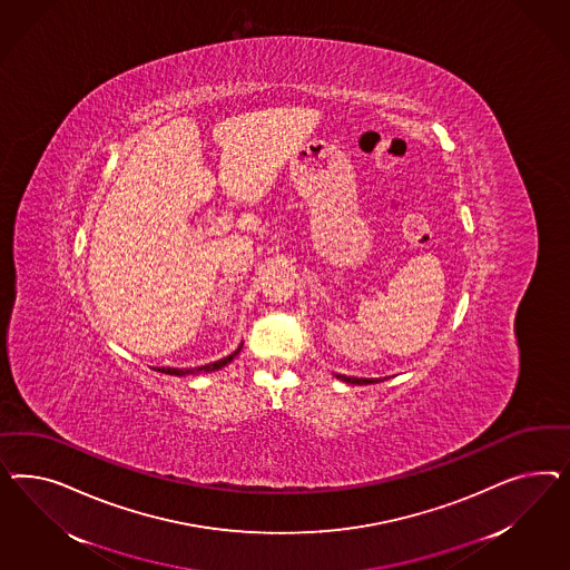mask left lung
I'll return each mask as SVG.
<instances>
[{
	"label": "left lung",
	"instance_id": "8db88e82",
	"mask_svg": "<svg viewBox=\"0 0 570 570\" xmlns=\"http://www.w3.org/2000/svg\"><path fill=\"white\" fill-rule=\"evenodd\" d=\"M336 379L345 380V382H351V384H374V382H379L380 379H351V376H341V374H336Z\"/></svg>",
	"mask_w": 570,
	"mask_h": 570
}]
</instances>
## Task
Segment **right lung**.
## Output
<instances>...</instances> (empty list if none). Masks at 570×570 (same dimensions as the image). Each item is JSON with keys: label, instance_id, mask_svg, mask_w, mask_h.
<instances>
[{"label": "right lung", "instance_id": "obj_1", "mask_svg": "<svg viewBox=\"0 0 570 570\" xmlns=\"http://www.w3.org/2000/svg\"><path fill=\"white\" fill-rule=\"evenodd\" d=\"M242 346H238L232 355H227L224 360H219V362L207 363V365H200V367H194V370H181V367H160L158 372H165V374H173V376H186V374H198V372H215V370H222L224 365L232 362L238 353H240Z\"/></svg>", "mask_w": 570, "mask_h": 570}]
</instances>
